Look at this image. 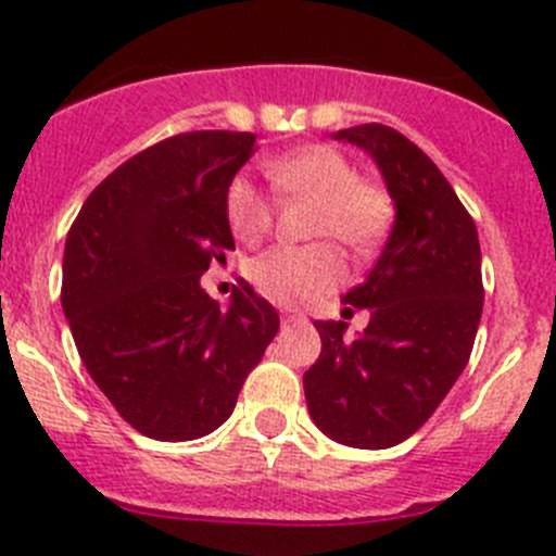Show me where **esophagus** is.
I'll return each mask as SVG.
<instances>
[{
  "label": "esophagus",
  "mask_w": 556,
  "mask_h": 556,
  "mask_svg": "<svg viewBox=\"0 0 556 556\" xmlns=\"http://www.w3.org/2000/svg\"><path fill=\"white\" fill-rule=\"evenodd\" d=\"M282 324L285 326H302V324H307V315L295 313V309H282Z\"/></svg>",
  "instance_id": "34e87169"
}]
</instances>
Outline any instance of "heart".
I'll return each instance as SVG.
<instances>
[{
  "label": "heart",
  "instance_id": "heart-1",
  "mask_svg": "<svg viewBox=\"0 0 556 556\" xmlns=\"http://www.w3.org/2000/svg\"><path fill=\"white\" fill-rule=\"evenodd\" d=\"M263 173L279 197H315L313 232L337 236L345 247L365 252L376 247L392 219V200L372 180L356 175L340 150L307 144L263 161ZM225 214L232 236L257 241L274 222V207L257 186L238 175L225 194ZM249 279L271 302L299 307L324 299L349 277L340 249L329 241L309 247H271L247 268Z\"/></svg>",
  "mask_w": 556,
  "mask_h": 556
}]
</instances>
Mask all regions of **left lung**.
<instances>
[{"instance_id":"left-lung-1","label":"left lung","mask_w":556,"mask_h":556,"mask_svg":"<svg viewBox=\"0 0 556 556\" xmlns=\"http://www.w3.org/2000/svg\"><path fill=\"white\" fill-rule=\"evenodd\" d=\"M370 153L395 202V225L365 282L342 302L370 309L349 324L315 320L320 356L304 372L313 422L359 450L406 442L464 372L482 315L477 227L433 161L381 123L331 134ZM349 307V309H351Z\"/></svg>"}]
</instances>
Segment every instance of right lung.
<instances>
[{
	"instance_id": "obj_1",
	"label": "right lung",
	"mask_w": 556,
	"mask_h": 556,
	"mask_svg": "<svg viewBox=\"0 0 556 556\" xmlns=\"http://www.w3.org/2000/svg\"><path fill=\"white\" fill-rule=\"evenodd\" d=\"M247 131H191L96 186L62 257V313L92 381L159 442H191L232 414L279 315L249 285L219 307L202 290L236 249L225 194L257 148Z\"/></svg>"
}]
</instances>
